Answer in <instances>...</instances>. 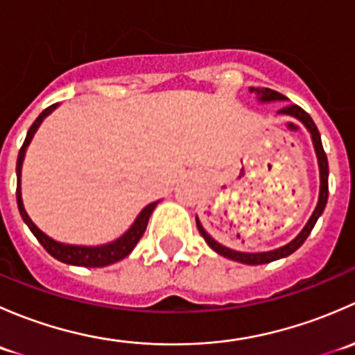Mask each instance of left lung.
Returning <instances> with one entry per match:
<instances>
[{
  "mask_svg": "<svg viewBox=\"0 0 355 355\" xmlns=\"http://www.w3.org/2000/svg\"><path fill=\"white\" fill-rule=\"evenodd\" d=\"M250 91H254V89H250ZM256 92L259 94L261 103L285 101V99H287L284 94H280V92L271 91V89H266V87L256 89ZM278 113L288 114V116L297 118V120L302 121V123L306 125L307 130H309L311 139H313V144H314V151H316V156H318V164H320V180H321L320 199H318L316 209H314V213L311 214L309 221H307L306 227L302 228V232H300V234L297 235L292 242H288L287 245L280 247V249L270 250V252H239V250L228 249V247L221 245L220 242L214 241V239L211 237L206 230H204V227L200 225L199 218H196L199 234L202 235V239L207 242V245H209L214 252L220 254V256H225V257H228V259H234V261H237V263H242V264H266V263H271V261L282 259V257H287L292 252H295V250L299 249L304 242H306V239L309 237L311 230H313L314 225H316V221H318V218H320L321 213L324 211V206H327V200H328V159H327V153H324V149H323V144H321V135H320V130H318L316 123H314L313 118H311L306 111L297 105L285 106V108H282Z\"/></svg>",
  "mask_w": 355,
  "mask_h": 355,
  "instance_id": "obj_1",
  "label": "left lung"
}]
</instances>
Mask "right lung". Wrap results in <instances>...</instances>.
I'll return each mask as SVG.
<instances>
[{"mask_svg": "<svg viewBox=\"0 0 355 355\" xmlns=\"http://www.w3.org/2000/svg\"><path fill=\"white\" fill-rule=\"evenodd\" d=\"M56 106H58V103H56V105H51L49 108H46L37 118H35V121L31 125V128H28L27 137H25L22 148H20L19 151V159H17V204H19L20 216H22V220L28 227V230H31L32 234H34V237L37 239L39 244L44 247V249L48 250L55 259L62 261V263H67V264H73V266H85V268L108 266V264H113L116 263V261L127 257L128 254L134 250V247L137 245V242L141 241V237L144 235L149 216H151L153 211H155V207L157 206V200L156 202L148 204V206L139 213V216L135 218L134 225H132V227L128 228L121 237H118L116 241L110 242V244H103L96 247L62 244V242L53 241V239L48 237L44 232L39 230V228L34 225V221L28 218L27 211H25L24 207L22 191H20V175H22V163H24L25 151H27V146L31 144L32 137H34L35 130H37L39 125L42 123V120H44V118L48 116Z\"/></svg>", "mask_w": 355, "mask_h": 355, "instance_id": "obj_1", "label": "right lung"}]
</instances>
